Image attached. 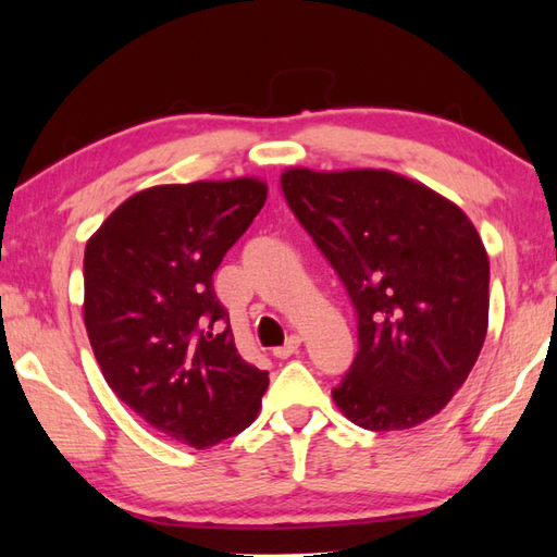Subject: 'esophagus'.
Returning a JSON list of instances; mask_svg holds the SVG:
<instances>
[{"mask_svg": "<svg viewBox=\"0 0 557 557\" xmlns=\"http://www.w3.org/2000/svg\"><path fill=\"white\" fill-rule=\"evenodd\" d=\"M299 347H301V337L299 335H292L285 345L282 347H277V349H272V357H277V359H289L292 354H297L299 351Z\"/></svg>", "mask_w": 557, "mask_h": 557, "instance_id": "34e87169", "label": "esophagus"}]
</instances>
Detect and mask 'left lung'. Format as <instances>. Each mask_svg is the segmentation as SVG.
Instances as JSON below:
<instances>
[{
	"label": "left lung",
	"mask_w": 557,
	"mask_h": 557,
	"mask_svg": "<svg viewBox=\"0 0 557 557\" xmlns=\"http://www.w3.org/2000/svg\"><path fill=\"white\" fill-rule=\"evenodd\" d=\"M280 182L359 315L337 409L366 431L429 421L486 339L491 268L476 227L453 200L389 170L289 168Z\"/></svg>",
	"instance_id": "left-lung-1"
}]
</instances>
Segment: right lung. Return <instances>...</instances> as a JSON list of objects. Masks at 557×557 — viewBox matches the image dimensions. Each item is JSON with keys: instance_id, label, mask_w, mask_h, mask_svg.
Instances as JSON below:
<instances>
[{"instance_id": "right-lung-1", "label": "right lung", "mask_w": 557, "mask_h": 557, "mask_svg": "<svg viewBox=\"0 0 557 557\" xmlns=\"http://www.w3.org/2000/svg\"><path fill=\"white\" fill-rule=\"evenodd\" d=\"M265 198L256 176L150 186L86 244L83 323L104 381L158 433L196 449L248 429L268 389L212 289Z\"/></svg>"}]
</instances>
